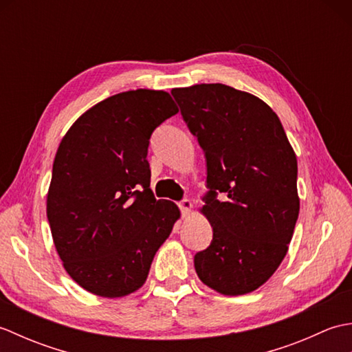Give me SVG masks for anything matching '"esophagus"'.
Here are the masks:
<instances>
[{"instance_id": "34e87169", "label": "esophagus", "mask_w": 352, "mask_h": 352, "mask_svg": "<svg viewBox=\"0 0 352 352\" xmlns=\"http://www.w3.org/2000/svg\"><path fill=\"white\" fill-rule=\"evenodd\" d=\"M178 207H180V210H182V214H183V216H188V214L190 213V208H192L190 199H188V198L182 199L180 203H178Z\"/></svg>"}]
</instances>
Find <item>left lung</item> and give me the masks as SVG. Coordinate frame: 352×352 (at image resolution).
<instances>
[{
	"label": "left lung",
	"instance_id": "left-lung-1",
	"mask_svg": "<svg viewBox=\"0 0 352 352\" xmlns=\"http://www.w3.org/2000/svg\"><path fill=\"white\" fill-rule=\"evenodd\" d=\"M170 94L206 157L203 212L213 239L193 257L195 271L219 294H248L271 278L294 236L296 155L278 116L257 96L221 83Z\"/></svg>",
	"mask_w": 352,
	"mask_h": 352
}]
</instances>
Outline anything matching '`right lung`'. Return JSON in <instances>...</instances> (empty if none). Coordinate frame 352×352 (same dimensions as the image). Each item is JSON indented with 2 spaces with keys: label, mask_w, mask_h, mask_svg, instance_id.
Here are the masks:
<instances>
[{
  "label": "right lung",
  "mask_w": 352,
  "mask_h": 352,
  "mask_svg": "<svg viewBox=\"0 0 352 352\" xmlns=\"http://www.w3.org/2000/svg\"><path fill=\"white\" fill-rule=\"evenodd\" d=\"M175 113L166 92H122L81 115L58 145L47 216L66 272L91 294L138 290L180 218L149 189L146 160L153 131Z\"/></svg>",
  "instance_id": "add662e5"
}]
</instances>
